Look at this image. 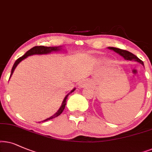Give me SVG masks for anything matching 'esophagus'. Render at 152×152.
<instances>
[{"label":"esophagus","instance_id":"esophagus-1","mask_svg":"<svg viewBox=\"0 0 152 152\" xmlns=\"http://www.w3.org/2000/svg\"><path fill=\"white\" fill-rule=\"evenodd\" d=\"M78 85H79V87H80V88H84L86 86V83L84 80H82V81L79 82V84Z\"/></svg>","mask_w":152,"mask_h":152}]
</instances>
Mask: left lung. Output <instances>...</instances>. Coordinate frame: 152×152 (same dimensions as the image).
<instances>
[{
    "instance_id": "obj_1",
    "label": "left lung",
    "mask_w": 152,
    "mask_h": 152,
    "mask_svg": "<svg viewBox=\"0 0 152 152\" xmlns=\"http://www.w3.org/2000/svg\"><path fill=\"white\" fill-rule=\"evenodd\" d=\"M108 48H110V49L113 50L114 51L117 53L120 54V56H122V57L124 58V59H126L127 60H135V61L138 62L142 64V65H144V64H143V62L142 60H140L136 56H135L134 54H133L132 53L128 51V50L120 49V48H114V47H108Z\"/></svg>"
}]
</instances>
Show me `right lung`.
Wrapping results in <instances>:
<instances>
[{"instance_id": "obj_1", "label": "right lung", "mask_w": 152, "mask_h": 152, "mask_svg": "<svg viewBox=\"0 0 152 152\" xmlns=\"http://www.w3.org/2000/svg\"><path fill=\"white\" fill-rule=\"evenodd\" d=\"M59 50L58 47H48V46H35V47L32 48L31 49L28 50V51L26 52L23 56H21V57L18 58V59L16 60L15 64H14V65L12 66V72H11V74H10V77H11L14 71H15V68L17 67L18 64H19L21 61H22V60H23V59H25V58H27L28 56H32V55H35V54H39V55H42V54H47V53H50V52L55 51V50ZM74 90H75V88L74 89V90H72V91H71L70 93L73 92ZM70 93H69V94L65 96V98L64 99L63 102H62V106L60 108L59 110H58V112L56 113L55 115H53V116L50 117L49 118H47L45 120L42 121V122H45V121L51 120V119L55 118V117L59 116V115L61 114V113H62V111L64 110V108H65L66 100V99H67V96H69V95Z\"/></svg>"}]
</instances>
